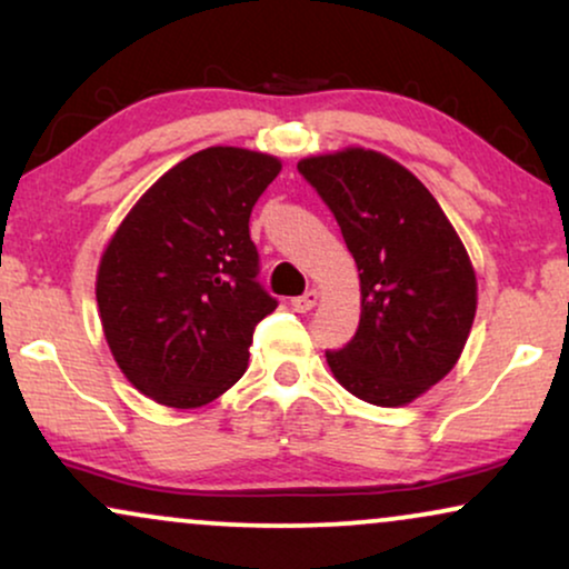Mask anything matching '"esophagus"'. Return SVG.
Returning a JSON list of instances; mask_svg holds the SVG:
<instances>
[{
	"instance_id": "obj_1",
	"label": "esophagus",
	"mask_w": 569,
	"mask_h": 569,
	"mask_svg": "<svg viewBox=\"0 0 569 569\" xmlns=\"http://www.w3.org/2000/svg\"><path fill=\"white\" fill-rule=\"evenodd\" d=\"M316 302H319V292L308 290V292L298 295V298H292V308H295V311H298V313H308V311H311V308L316 306Z\"/></svg>"
}]
</instances>
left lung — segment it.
<instances>
[{
	"mask_svg": "<svg viewBox=\"0 0 569 569\" xmlns=\"http://www.w3.org/2000/svg\"><path fill=\"white\" fill-rule=\"evenodd\" d=\"M298 172L335 213L360 271V323L327 350L360 400L400 408L445 379L476 319V274L423 182L376 151L302 159Z\"/></svg>",
	"mask_w": 569,
	"mask_h": 569,
	"instance_id": "obj_1",
	"label": "left lung"
}]
</instances>
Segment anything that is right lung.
<instances>
[{"instance_id":"1","label":"right lung","mask_w":569,"mask_h":569,"mask_svg":"<svg viewBox=\"0 0 569 569\" xmlns=\"http://www.w3.org/2000/svg\"><path fill=\"white\" fill-rule=\"evenodd\" d=\"M279 159L213 146L161 174L104 250L96 279L109 350L132 387L201 408L246 373L277 298L258 282L250 211Z\"/></svg>"}]
</instances>
